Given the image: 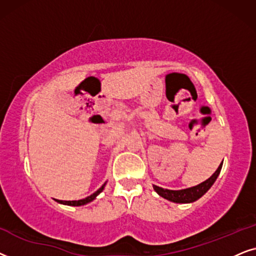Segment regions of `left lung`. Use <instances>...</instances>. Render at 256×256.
Wrapping results in <instances>:
<instances>
[{
	"instance_id": "obj_1",
	"label": "left lung",
	"mask_w": 256,
	"mask_h": 256,
	"mask_svg": "<svg viewBox=\"0 0 256 256\" xmlns=\"http://www.w3.org/2000/svg\"><path fill=\"white\" fill-rule=\"evenodd\" d=\"M221 168H222V162L220 164L219 168H218L216 171L213 173L210 178L205 180V182L202 184H199V185L190 187V188L173 190L162 188V187H159L156 185H153V188H154L156 192L158 193L160 196H162L164 199L170 200V202H176V204L194 202H196L199 198H202L204 194H205L207 190L212 187L213 184L216 182L218 176L220 174Z\"/></svg>"
}]
</instances>
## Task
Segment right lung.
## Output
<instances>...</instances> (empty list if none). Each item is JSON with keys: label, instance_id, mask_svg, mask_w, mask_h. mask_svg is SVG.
Listing matches in <instances>:
<instances>
[{"label": "right lung", "instance_id": "1", "mask_svg": "<svg viewBox=\"0 0 256 256\" xmlns=\"http://www.w3.org/2000/svg\"><path fill=\"white\" fill-rule=\"evenodd\" d=\"M104 186H105V184H104L103 186L100 187V190H96V192L91 194V196L84 198V199H80V200H72V202H64V200H56V202H60V204H63V205H69V206H82V205H86V204L91 202H92V200L96 199V196H98V194H100V193L102 192V190H104Z\"/></svg>", "mask_w": 256, "mask_h": 256}]
</instances>
